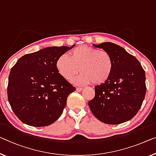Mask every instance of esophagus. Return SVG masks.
I'll use <instances>...</instances> for the list:
<instances>
[{"mask_svg":"<svg viewBox=\"0 0 156 156\" xmlns=\"http://www.w3.org/2000/svg\"><path fill=\"white\" fill-rule=\"evenodd\" d=\"M83 90V87H76V91L78 92H81Z\"/></svg>","mask_w":156,"mask_h":156,"instance_id":"1","label":"esophagus"}]
</instances>
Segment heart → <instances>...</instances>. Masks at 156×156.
<instances>
[{
	"instance_id": "obj_1",
	"label": "heart",
	"mask_w": 156,
	"mask_h": 156,
	"mask_svg": "<svg viewBox=\"0 0 156 156\" xmlns=\"http://www.w3.org/2000/svg\"><path fill=\"white\" fill-rule=\"evenodd\" d=\"M56 69L60 76L71 79L80 71L81 73L72 81L75 84L101 85L110 78L113 70L111 56L105 50L87 45H80L70 51L69 56L62 55L56 62Z\"/></svg>"
}]
</instances>
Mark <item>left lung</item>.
Masks as SVG:
<instances>
[{
  "instance_id": "obj_1",
  "label": "left lung",
  "mask_w": 156,
  "mask_h": 156,
  "mask_svg": "<svg viewBox=\"0 0 156 156\" xmlns=\"http://www.w3.org/2000/svg\"><path fill=\"white\" fill-rule=\"evenodd\" d=\"M94 47L108 52L113 62L108 80L94 87L95 96L88 105L101 122L118 125L131 120L140 109L146 87L145 71L136 58L110 42Z\"/></svg>"
}]
</instances>
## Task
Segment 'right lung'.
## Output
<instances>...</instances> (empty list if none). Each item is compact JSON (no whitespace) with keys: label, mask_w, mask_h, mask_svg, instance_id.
Returning a JSON list of instances; mask_svg holds the SVG:
<instances>
[{"label":"right lung","mask_w":156,"mask_h":156,"mask_svg":"<svg viewBox=\"0 0 156 156\" xmlns=\"http://www.w3.org/2000/svg\"><path fill=\"white\" fill-rule=\"evenodd\" d=\"M71 47H48L25 55L11 69L8 98L15 114L34 127L48 126L62 115L67 97L76 90L56 69V62Z\"/></svg>","instance_id":"right-lung-1"}]
</instances>
